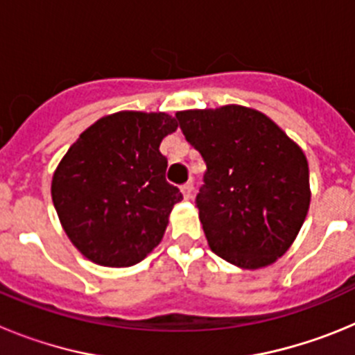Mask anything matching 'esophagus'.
Returning <instances> with one entry per match:
<instances>
[{"label": "esophagus", "instance_id": "1", "mask_svg": "<svg viewBox=\"0 0 355 355\" xmlns=\"http://www.w3.org/2000/svg\"><path fill=\"white\" fill-rule=\"evenodd\" d=\"M192 190H193L192 183H184L183 187H181V192H183L184 199H190V197H192Z\"/></svg>", "mask_w": 355, "mask_h": 355}]
</instances>
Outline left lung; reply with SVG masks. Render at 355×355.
<instances>
[{"label": "left lung", "mask_w": 355, "mask_h": 355, "mask_svg": "<svg viewBox=\"0 0 355 355\" xmlns=\"http://www.w3.org/2000/svg\"><path fill=\"white\" fill-rule=\"evenodd\" d=\"M175 119L206 163L197 208L213 252L249 270L281 258L311 199L302 149L245 106L188 110Z\"/></svg>", "instance_id": "obj_1"}]
</instances>
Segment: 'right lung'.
<instances>
[{
  "label": "right lung",
  "mask_w": 355,
  "mask_h": 355,
  "mask_svg": "<svg viewBox=\"0 0 355 355\" xmlns=\"http://www.w3.org/2000/svg\"><path fill=\"white\" fill-rule=\"evenodd\" d=\"M178 122L167 114L119 112L80 135L56 167L53 205L85 258L131 266L162 241L168 215L183 199L165 178L163 137Z\"/></svg>",
  "instance_id": "right-lung-1"
}]
</instances>
